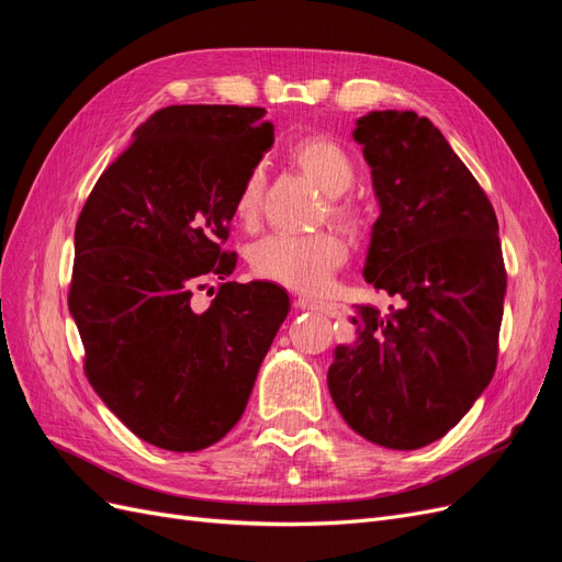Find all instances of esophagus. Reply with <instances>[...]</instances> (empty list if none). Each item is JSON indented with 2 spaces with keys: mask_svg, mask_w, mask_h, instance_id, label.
<instances>
[{
  "mask_svg": "<svg viewBox=\"0 0 562 562\" xmlns=\"http://www.w3.org/2000/svg\"><path fill=\"white\" fill-rule=\"evenodd\" d=\"M295 302H297L300 310H312V312H321V314H328V316L337 314V304H333L328 300L312 297V295H300Z\"/></svg>",
  "mask_w": 562,
  "mask_h": 562,
  "instance_id": "1",
  "label": "esophagus"
}]
</instances>
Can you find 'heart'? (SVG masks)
<instances>
[{
    "label": "heart",
    "mask_w": 562,
    "mask_h": 562,
    "mask_svg": "<svg viewBox=\"0 0 562 562\" xmlns=\"http://www.w3.org/2000/svg\"><path fill=\"white\" fill-rule=\"evenodd\" d=\"M291 161L307 176L318 190L330 196L328 213L337 223H351L356 211L349 201L342 199L353 184L356 166L347 149L323 135L302 138L291 149ZM265 176L260 168L244 178L239 194L234 201V215L239 223L252 225L262 206ZM347 260V246L339 236L330 232H318L310 236L274 234L267 236L250 250V267L255 274L279 285L293 288L302 293H318L328 285L335 271Z\"/></svg>",
    "instance_id": "obj_1"
}]
</instances>
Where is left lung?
<instances>
[{"mask_svg": "<svg viewBox=\"0 0 562 562\" xmlns=\"http://www.w3.org/2000/svg\"><path fill=\"white\" fill-rule=\"evenodd\" d=\"M380 217L363 277L394 304H353V342L337 345L328 389L366 440L417 450L443 438L497 368L506 271L481 184L427 116L356 119Z\"/></svg>", "mask_w": 562, "mask_h": 562, "instance_id": "left-lung-1", "label": "left lung"}]
</instances>
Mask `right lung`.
Returning <instances> with one entry per match:
<instances>
[{
	"mask_svg": "<svg viewBox=\"0 0 562 562\" xmlns=\"http://www.w3.org/2000/svg\"><path fill=\"white\" fill-rule=\"evenodd\" d=\"M262 108L171 105L133 131L98 178L75 229L70 314L95 394L145 443L196 452L241 419L291 312L271 281L227 277L234 201L274 145ZM217 273L212 307H189Z\"/></svg>",
	"mask_w": 562,
	"mask_h": 562,
	"instance_id": "obj_1",
	"label": "right lung"
}]
</instances>
